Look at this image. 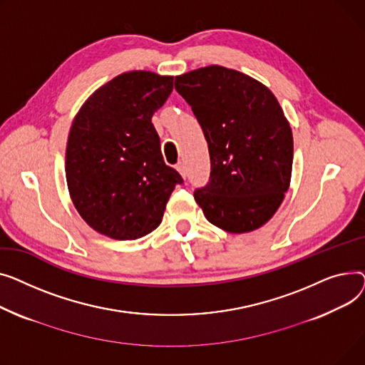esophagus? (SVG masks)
<instances>
[{
	"instance_id": "obj_1",
	"label": "esophagus",
	"mask_w": 365,
	"mask_h": 365,
	"mask_svg": "<svg viewBox=\"0 0 365 365\" xmlns=\"http://www.w3.org/2000/svg\"><path fill=\"white\" fill-rule=\"evenodd\" d=\"M175 168H177V170H178L180 175H181L182 178H185V177H187V169H185L184 163H181V162H180V163H178Z\"/></svg>"
}]
</instances>
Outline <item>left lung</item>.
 Listing matches in <instances>:
<instances>
[{
  "instance_id": "obj_1",
  "label": "left lung",
  "mask_w": 365,
  "mask_h": 365,
  "mask_svg": "<svg viewBox=\"0 0 365 365\" xmlns=\"http://www.w3.org/2000/svg\"><path fill=\"white\" fill-rule=\"evenodd\" d=\"M175 90L209 145L210 180L195 191L196 203L224 231L258 230L283 203L292 178L293 135L280 103L262 82L218 64L178 75Z\"/></svg>"
}]
</instances>
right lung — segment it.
Segmentation results:
<instances>
[{"mask_svg":"<svg viewBox=\"0 0 365 365\" xmlns=\"http://www.w3.org/2000/svg\"><path fill=\"white\" fill-rule=\"evenodd\" d=\"M174 88V76L125 72L101 85L73 118L66 181L82 220L115 240L152 232L182 182L165 163L152 116Z\"/></svg>","mask_w":365,"mask_h":365,"instance_id":"right-lung-1","label":"right lung"}]
</instances>
